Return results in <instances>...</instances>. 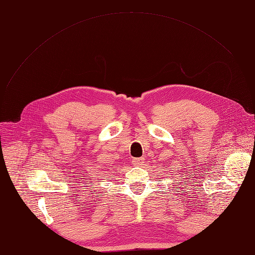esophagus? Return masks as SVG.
<instances>
[{
    "label": "esophagus",
    "mask_w": 255,
    "mask_h": 255,
    "mask_svg": "<svg viewBox=\"0 0 255 255\" xmlns=\"http://www.w3.org/2000/svg\"><path fill=\"white\" fill-rule=\"evenodd\" d=\"M133 165L137 166V167H141L144 164V158L143 157H138V158H134L132 160Z\"/></svg>",
    "instance_id": "esophagus-1"
}]
</instances>
